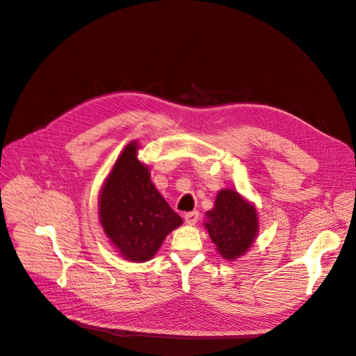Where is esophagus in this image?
I'll use <instances>...</instances> for the list:
<instances>
[{
    "mask_svg": "<svg viewBox=\"0 0 356 356\" xmlns=\"http://www.w3.org/2000/svg\"><path fill=\"white\" fill-rule=\"evenodd\" d=\"M197 220H199V211H190V213H186V214H184V221H186V224H188V225L196 224Z\"/></svg>",
    "mask_w": 356,
    "mask_h": 356,
    "instance_id": "esophagus-1",
    "label": "esophagus"
}]
</instances>
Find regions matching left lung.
I'll list each match as a JSON object with an SVG mask.
<instances>
[{
  "label": "left lung",
  "mask_w": 356,
  "mask_h": 356,
  "mask_svg": "<svg viewBox=\"0 0 356 356\" xmlns=\"http://www.w3.org/2000/svg\"><path fill=\"white\" fill-rule=\"evenodd\" d=\"M204 222L211 241L225 260H236L243 255L258 230L257 211L234 190L218 191L214 209L206 213Z\"/></svg>",
  "instance_id": "left-lung-1"
}]
</instances>
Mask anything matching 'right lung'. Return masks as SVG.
Masks as SVG:
<instances>
[{
    "label": "right lung",
    "instance_id": "right-lung-1",
    "mask_svg": "<svg viewBox=\"0 0 356 356\" xmlns=\"http://www.w3.org/2000/svg\"><path fill=\"white\" fill-rule=\"evenodd\" d=\"M136 150V142L127 145L116 160L101 193L99 218L126 260L143 263L183 220L156 190Z\"/></svg>",
    "mask_w": 356,
    "mask_h": 356
}]
</instances>
